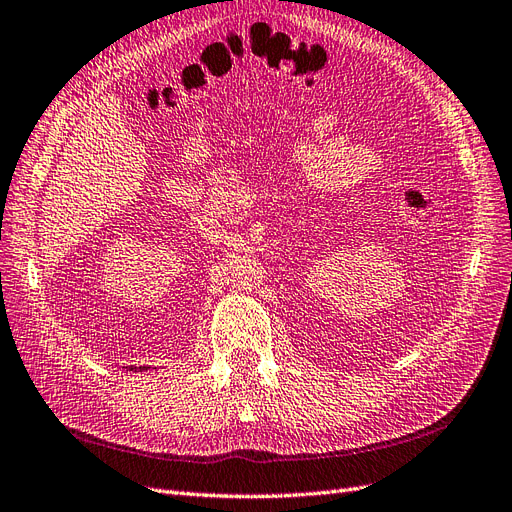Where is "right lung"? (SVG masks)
<instances>
[{
    "mask_svg": "<svg viewBox=\"0 0 512 512\" xmlns=\"http://www.w3.org/2000/svg\"><path fill=\"white\" fill-rule=\"evenodd\" d=\"M148 369H150V367H139V369H137V367H126V371H135V373H141V371H148Z\"/></svg>",
    "mask_w": 512,
    "mask_h": 512,
    "instance_id": "right-lung-1",
    "label": "right lung"
}]
</instances>
